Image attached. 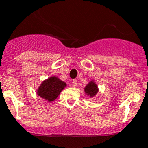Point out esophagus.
Returning a JSON list of instances; mask_svg holds the SVG:
<instances>
[{
	"instance_id": "obj_1",
	"label": "esophagus",
	"mask_w": 148,
	"mask_h": 148,
	"mask_svg": "<svg viewBox=\"0 0 148 148\" xmlns=\"http://www.w3.org/2000/svg\"><path fill=\"white\" fill-rule=\"evenodd\" d=\"M77 80H75V79H74V80H73V81H72V85H73V87H74V88H76L77 86Z\"/></svg>"
}]
</instances>
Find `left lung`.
<instances>
[{
  "label": "left lung",
  "mask_w": 148,
  "mask_h": 148,
  "mask_svg": "<svg viewBox=\"0 0 148 148\" xmlns=\"http://www.w3.org/2000/svg\"><path fill=\"white\" fill-rule=\"evenodd\" d=\"M98 91V87H97V84L95 82V81H90L84 88V92L90 97H95Z\"/></svg>",
  "instance_id": "8db88e82"
}]
</instances>
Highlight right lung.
I'll list each match as a JSON object with an SVG mask.
<instances>
[{"label": "right lung", "instance_id": "add662e5", "mask_svg": "<svg viewBox=\"0 0 148 148\" xmlns=\"http://www.w3.org/2000/svg\"><path fill=\"white\" fill-rule=\"evenodd\" d=\"M66 86L67 84L64 81L60 80L58 77L52 76L40 84L37 90V94L43 99L51 102L58 97Z\"/></svg>", "mask_w": 148, "mask_h": 148}]
</instances>
